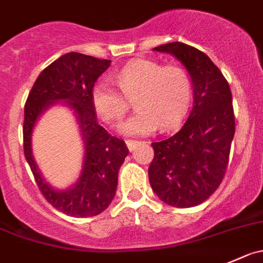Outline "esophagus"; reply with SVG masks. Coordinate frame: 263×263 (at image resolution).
I'll use <instances>...</instances> for the list:
<instances>
[{
	"label": "esophagus",
	"instance_id": "esophagus-1",
	"mask_svg": "<svg viewBox=\"0 0 263 263\" xmlns=\"http://www.w3.org/2000/svg\"><path fill=\"white\" fill-rule=\"evenodd\" d=\"M126 144H127V147H128L129 150H135L137 146H139V145H141L142 142L136 141V140H127Z\"/></svg>",
	"mask_w": 263,
	"mask_h": 263
}]
</instances>
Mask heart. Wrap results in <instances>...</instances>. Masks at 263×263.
Returning <instances> with one entry per match:
<instances>
[{
  "label": "heart",
  "instance_id": "1",
  "mask_svg": "<svg viewBox=\"0 0 263 263\" xmlns=\"http://www.w3.org/2000/svg\"><path fill=\"white\" fill-rule=\"evenodd\" d=\"M117 83L99 82L93 87L92 105L98 116L110 126L123 119L135 99L137 110L121 127L131 136H145L158 127L168 131L181 123L191 99V81L178 65H164L149 59L127 63L117 74Z\"/></svg>",
  "mask_w": 263,
  "mask_h": 263
}]
</instances>
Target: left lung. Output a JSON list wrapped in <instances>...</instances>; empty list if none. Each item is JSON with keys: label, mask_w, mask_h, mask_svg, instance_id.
I'll use <instances>...</instances> for the list:
<instances>
[{"label": "left lung", "mask_w": 263, "mask_h": 263, "mask_svg": "<svg viewBox=\"0 0 263 263\" xmlns=\"http://www.w3.org/2000/svg\"><path fill=\"white\" fill-rule=\"evenodd\" d=\"M175 56L187 69L194 101L180 131L152 142L149 182L162 202L189 208L207 200L225 177L235 134L230 87L204 52L182 42L153 48Z\"/></svg>", "instance_id": "left-lung-1"}]
</instances>
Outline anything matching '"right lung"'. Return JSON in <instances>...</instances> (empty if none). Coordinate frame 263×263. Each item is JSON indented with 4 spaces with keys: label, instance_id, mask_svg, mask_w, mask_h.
Listing matches in <instances>:
<instances>
[{
    "label": "right lung",
    "instance_id": "obj_1",
    "mask_svg": "<svg viewBox=\"0 0 263 263\" xmlns=\"http://www.w3.org/2000/svg\"><path fill=\"white\" fill-rule=\"evenodd\" d=\"M110 60L80 52L56 59L35 80L24 106L23 146L38 189L45 199L60 212L73 217L100 215L116 195L118 172L128 147L111 136L96 121L92 105L93 86L110 67ZM58 101L75 110L85 141V159L80 178L68 191H55L42 178L31 157V132L37 117Z\"/></svg>",
    "mask_w": 263,
    "mask_h": 263
}]
</instances>
